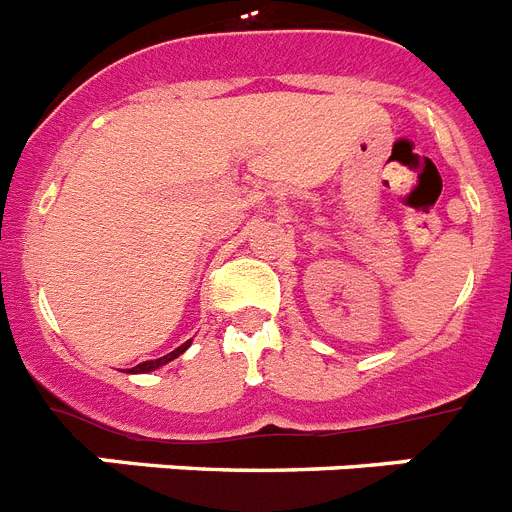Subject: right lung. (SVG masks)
I'll return each instance as SVG.
<instances>
[{
	"label": "right lung",
	"instance_id": "obj_1",
	"mask_svg": "<svg viewBox=\"0 0 512 512\" xmlns=\"http://www.w3.org/2000/svg\"><path fill=\"white\" fill-rule=\"evenodd\" d=\"M188 348H190V340H188V342H182L180 348L172 350V353H167V355H162V358H157V361H144V363H139V366L128 368V373H149V371H157L159 366H167V363L175 361L177 355H182Z\"/></svg>",
	"mask_w": 512,
	"mask_h": 512
}]
</instances>
